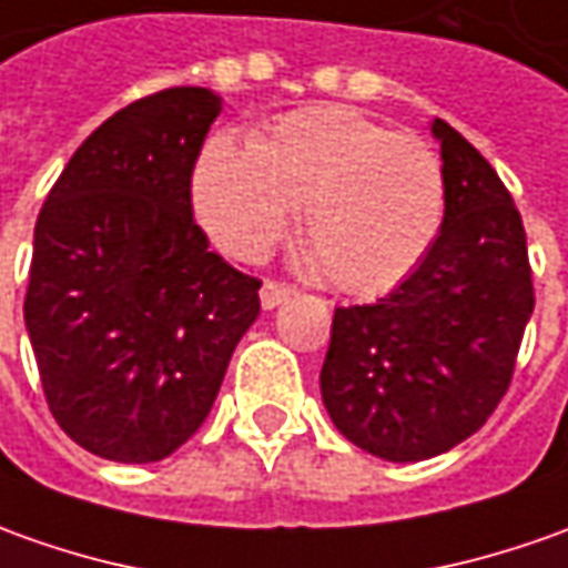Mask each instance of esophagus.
Listing matches in <instances>:
<instances>
[{
	"mask_svg": "<svg viewBox=\"0 0 568 568\" xmlns=\"http://www.w3.org/2000/svg\"><path fill=\"white\" fill-rule=\"evenodd\" d=\"M288 295H292L288 285L267 280V283L261 285V307H264V311H273V307H280L283 301H288Z\"/></svg>",
	"mask_w": 568,
	"mask_h": 568,
	"instance_id": "34e87169",
	"label": "esophagus"
}]
</instances>
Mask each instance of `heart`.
Wrapping results in <instances>:
<instances>
[{
    "label": "heart",
    "instance_id": "heart-1",
    "mask_svg": "<svg viewBox=\"0 0 568 568\" xmlns=\"http://www.w3.org/2000/svg\"><path fill=\"white\" fill-rule=\"evenodd\" d=\"M445 195L429 142L342 105L292 111L254 145L214 136L192 176L202 226L242 261L267 252L301 204L311 264L351 295L385 292L423 261Z\"/></svg>",
    "mask_w": 568,
    "mask_h": 568
}]
</instances>
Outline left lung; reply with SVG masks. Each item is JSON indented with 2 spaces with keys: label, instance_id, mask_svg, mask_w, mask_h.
Returning a JSON list of instances; mask_svg holds the SVG:
<instances>
[{
  "label": "left lung",
  "instance_id": "8db88e82",
  "mask_svg": "<svg viewBox=\"0 0 568 568\" xmlns=\"http://www.w3.org/2000/svg\"><path fill=\"white\" fill-rule=\"evenodd\" d=\"M445 220L419 267L376 304L335 307L323 404L351 445L392 463L438 457L495 414L535 311L526 230L495 168L432 121Z\"/></svg>",
  "mask_w": 568,
  "mask_h": 568
}]
</instances>
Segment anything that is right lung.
Instances as JSON below:
<instances>
[{
    "label": "right lung",
    "instance_id": "obj_1",
    "mask_svg": "<svg viewBox=\"0 0 568 568\" xmlns=\"http://www.w3.org/2000/svg\"><path fill=\"white\" fill-rule=\"evenodd\" d=\"M220 95L173 87L111 114L45 195L24 323L55 423L95 457H171L211 414L261 280L207 248L192 171Z\"/></svg>",
    "mask_w": 568,
    "mask_h": 568
}]
</instances>
